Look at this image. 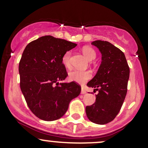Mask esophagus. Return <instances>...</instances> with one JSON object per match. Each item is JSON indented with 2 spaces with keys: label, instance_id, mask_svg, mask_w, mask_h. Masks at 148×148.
Instances as JSON below:
<instances>
[{
  "label": "esophagus",
  "instance_id": "esophagus-1",
  "mask_svg": "<svg viewBox=\"0 0 148 148\" xmlns=\"http://www.w3.org/2000/svg\"><path fill=\"white\" fill-rule=\"evenodd\" d=\"M86 93V90L84 88H82V90H81V94L82 95H84Z\"/></svg>",
  "mask_w": 148,
  "mask_h": 148
}]
</instances>
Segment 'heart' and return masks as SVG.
Returning <instances> with one entry per match:
<instances>
[{"mask_svg": "<svg viewBox=\"0 0 148 148\" xmlns=\"http://www.w3.org/2000/svg\"><path fill=\"white\" fill-rule=\"evenodd\" d=\"M82 52L86 58L88 60H94L96 57V53L92 48L89 47H85L82 49ZM71 51L66 52L62 58L63 64L65 66L69 67L70 66ZM69 77L71 81L75 82L79 84H84L91 78V73L89 71H84L79 69H74L70 71L69 73Z\"/></svg>", "mask_w": 148, "mask_h": 148, "instance_id": "obj_1", "label": "heart"}]
</instances>
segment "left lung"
<instances>
[{"instance_id": "obj_1", "label": "left lung", "mask_w": 148, "mask_h": 148, "mask_svg": "<svg viewBox=\"0 0 148 148\" xmlns=\"http://www.w3.org/2000/svg\"><path fill=\"white\" fill-rule=\"evenodd\" d=\"M91 44L99 49L102 57L95 76L87 84L99 92L93 104L86 107V113L90 121L103 125L112 121L121 110L130 68L124 53L109 42L95 40Z\"/></svg>"}]
</instances>
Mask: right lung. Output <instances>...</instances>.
Segmentation results:
<instances>
[{
	"instance_id": "obj_1",
	"label": "right lung",
	"mask_w": 148,
	"mask_h": 148,
	"mask_svg": "<svg viewBox=\"0 0 148 148\" xmlns=\"http://www.w3.org/2000/svg\"><path fill=\"white\" fill-rule=\"evenodd\" d=\"M77 44L45 36L27 45L19 62L20 86L27 106L35 115L51 121L62 117L70 101L80 94L74 82L60 83L68 76L62 58Z\"/></svg>"
}]
</instances>
